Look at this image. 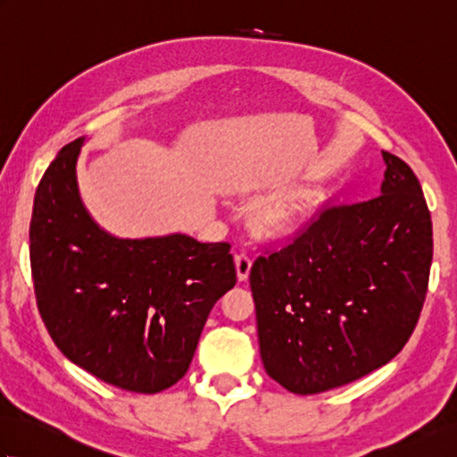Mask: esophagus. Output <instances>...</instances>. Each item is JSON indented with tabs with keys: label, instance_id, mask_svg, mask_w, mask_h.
Listing matches in <instances>:
<instances>
[{
	"label": "esophagus",
	"instance_id": "1",
	"mask_svg": "<svg viewBox=\"0 0 457 457\" xmlns=\"http://www.w3.org/2000/svg\"><path fill=\"white\" fill-rule=\"evenodd\" d=\"M236 269H237V278L239 280H245L249 277V270H251V257L245 251H241V253L236 255Z\"/></svg>",
	"mask_w": 457,
	"mask_h": 457
}]
</instances>
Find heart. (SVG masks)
<instances>
[{
  "mask_svg": "<svg viewBox=\"0 0 457 457\" xmlns=\"http://www.w3.org/2000/svg\"><path fill=\"white\" fill-rule=\"evenodd\" d=\"M304 220V210L293 202H280L269 206L265 212V223L277 231H293Z\"/></svg>",
  "mask_w": 457,
  "mask_h": 457,
  "instance_id": "b5f03b06",
  "label": "heart"
}]
</instances>
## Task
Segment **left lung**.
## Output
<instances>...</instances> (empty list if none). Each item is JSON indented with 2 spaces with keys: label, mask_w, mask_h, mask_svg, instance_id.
Wrapping results in <instances>:
<instances>
[{
  "label": "left lung",
  "mask_w": 457,
  "mask_h": 457,
  "mask_svg": "<svg viewBox=\"0 0 457 457\" xmlns=\"http://www.w3.org/2000/svg\"><path fill=\"white\" fill-rule=\"evenodd\" d=\"M378 196L324 208L249 285L265 371L295 395L347 385L389 363L428 290L432 220L412 169L383 151Z\"/></svg>",
  "instance_id": "left-lung-1"
}]
</instances>
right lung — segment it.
<instances>
[{
    "label": "right lung",
    "instance_id": "1",
    "mask_svg": "<svg viewBox=\"0 0 457 457\" xmlns=\"http://www.w3.org/2000/svg\"><path fill=\"white\" fill-rule=\"evenodd\" d=\"M84 137L48 164L35 194L31 270L56 347L118 389L154 395L188 371L212 306L237 283L231 245L190 236L120 239L86 212Z\"/></svg>",
    "mask_w": 457,
    "mask_h": 457
}]
</instances>
